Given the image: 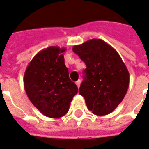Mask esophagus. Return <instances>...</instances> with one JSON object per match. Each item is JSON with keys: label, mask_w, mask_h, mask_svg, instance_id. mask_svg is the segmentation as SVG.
<instances>
[{"label": "esophagus", "mask_w": 149, "mask_h": 149, "mask_svg": "<svg viewBox=\"0 0 149 149\" xmlns=\"http://www.w3.org/2000/svg\"><path fill=\"white\" fill-rule=\"evenodd\" d=\"M80 84H81V80L79 79L78 81L76 82V85L78 86V87H79L80 86Z\"/></svg>", "instance_id": "esophagus-1"}]
</instances>
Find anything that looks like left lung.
Listing matches in <instances>:
<instances>
[{
	"label": "left lung",
	"instance_id": "8db88e82",
	"mask_svg": "<svg viewBox=\"0 0 149 149\" xmlns=\"http://www.w3.org/2000/svg\"><path fill=\"white\" fill-rule=\"evenodd\" d=\"M85 63L79 93L96 116L111 113L129 86V72L116 49L101 39H91L72 48Z\"/></svg>",
	"mask_w": 149,
	"mask_h": 149
}]
</instances>
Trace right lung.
Wrapping results in <instances>:
<instances>
[{
    "label": "right lung",
    "instance_id": "1",
    "mask_svg": "<svg viewBox=\"0 0 149 149\" xmlns=\"http://www.w3.org/2000/svg\"><path fill=\"white\" fill-rule=\"evenodd\" d=\"M66 48L49 46L36 54L24 74L26 95L39 111L49 118L65 116L78 86L65 66Z\"/></svg>",
    "mask_w": 149,
    "mask_h": 149
}]
</instances>
